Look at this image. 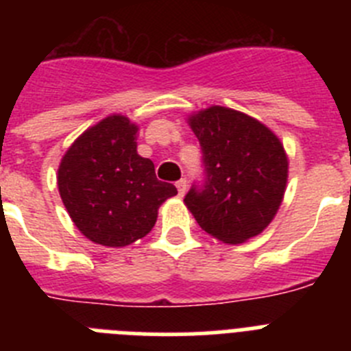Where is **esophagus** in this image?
<instances>
[{"mask_svg": "<svg viewBox=\"0 0 351 351\" xmlns=\"http://www.w3.org/2000/svg\"><path fill=\"white\" fill-rule=\"evenodd\" d=\"M186 184H188V182H186V179H179V181L176 182V188H178L179 197H182V195L186 193Z\"/></svg>", "mask_w": 351, "mask_h": 351, "instance_id": "1", "label": "esophagus"}]
</instances>
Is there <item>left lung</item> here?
<instances>
[{
    "instance_id": "8db88e82",
    "label": "left lung",
    "mask_w": 351,
    "mask_h": 351,
    "mask_svg": "<svg viewBox=\"0 0 351 351\" xmlns=\"http://www.w3.org/2000/svg\"><path fill=\"white\" fill-rule=\"evenodd\" d=\"M190 125L202 149L204 179L191 184L186 206L200 228L223 243L255 237L283 200V145L262 123L232 108H206Z\"/></svg>"
}]
</instances>
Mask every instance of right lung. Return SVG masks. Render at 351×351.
I'll use <instances>...</instances> for the list:
<instances>
[{
  "label": "right lung",
  "instance_id": "right-lung-1",
  "mask_svg": "<svg viewBox=\"0 0 351 351\" xmlns=\"http://www.w3.org/2000/svg\"><path fill=\"white\" fill-rule=\"evenodd\" d=\"M137 126L110 116L84 132L61 160L60 195L89 241L119 247L151 232L158 207L178 195L158 181L154 163L137 154Z\"/></svg>",
  "mask_w": 351,
  "mask_h": 351
}]
</instances>
